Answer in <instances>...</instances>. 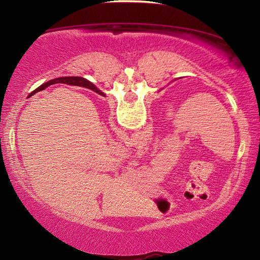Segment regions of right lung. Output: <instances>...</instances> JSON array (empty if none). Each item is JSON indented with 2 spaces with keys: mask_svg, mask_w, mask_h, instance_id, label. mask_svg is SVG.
<instances>
[{
  "mask_svg": "<svg viewBox=\"0 0 260 260\" xmlns=\"http://www.w3.org/2000/svg\"><path fill=\"white\" fill-rule=\"evenodd\" d=\"M60 81H63V83H66V84H69V85H77V86L88 87V88H91V90H93L94 92H97V93H99V94H102V95L104 94V93H103V92L99 91L97 87H94L93 84L90 83V81L86 80V79H84V78H81V77H65V78H58V79L51 80V81H48V83L41 85V86L38 87L37 90H35L34 92L42 91V90H44V88L49 86V85L55 84V83H60ZM34 92H33V93H34Z\"/></svg>",
  "mask_w": 260,
  "mask_h": 260,
  "instance_id": "1",
  "label": "right lung"
}]
</instances>
